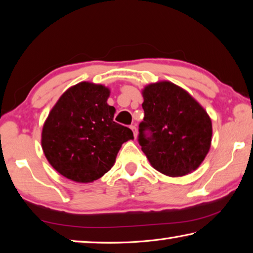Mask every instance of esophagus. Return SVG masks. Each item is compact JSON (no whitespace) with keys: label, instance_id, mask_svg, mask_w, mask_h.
Instances as JSON below:
<instances>
[{"label":"esophagus","instance_id":"obj_1","mask_svg":"<svg viewBox=\"0 0 253 253\" xmlns=\"http://www.w3.org/2000/svg\"><path fill=\"white\" fill-rule=\"evenodd\" d=\"M130 129L132 130V132H134V136L136 137L137 136V128H136V126L135 125H131L130 126Z\"/></svg>","mask_w":253,"mask_h":253}]
</instances>
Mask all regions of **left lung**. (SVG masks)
<instances>
[{"instance_id":"left-lung-1","label":"left lung","mask_w":253,"mask_h":253,"mask_svg":"<svg viewBox=\"0 0 253 253\" xmlns=\"http://www.w3.org/2000/svg\"><path fill=\"white\" fill-rule=\"evenodd\" d=\"M143 97L138 143L153 168L173 177L195 170L211 146L212 123L207 111L169 81L148 84Z\"/></svg>"}]
</instances>
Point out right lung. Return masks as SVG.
<instances>
[{
    "label": "right lung",
    "mask_w": 253,
    "mask_h": 253,
    "mask_svg": "<svg viewBox=\"0 0 253 253\" xmlns=\"http://www.w3.org/2000/svg\"><path fill=\"white\" fill-rule=\"evenodd\" d=\"M108 88L80 83L68 89L50 111L42 130V149L52 168L78 183L100 178L113 168L132 131L114 122Z\"/></svg>",
    "instance_id": "obj_1"
}]
</instances>
